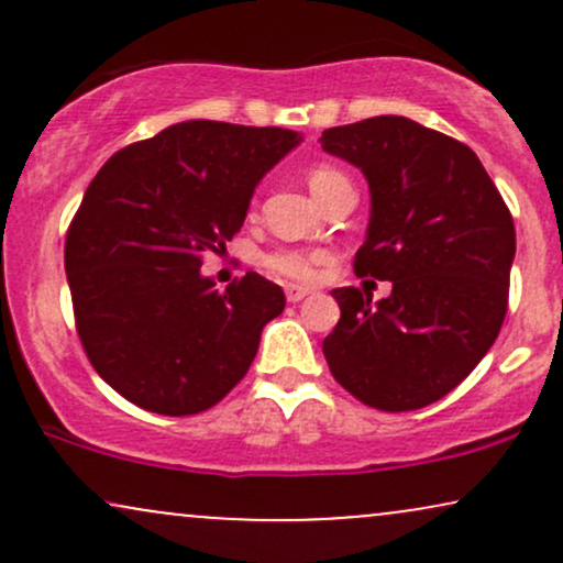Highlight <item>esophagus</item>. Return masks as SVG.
I'll list each match as a JSON object with an SVG mask.
<instances>
[{"mask_svg": "<svg viewBox=\"0 0 563 563\" xmlns=\"http://www.w3.org/2000/svg\"><path fill=\"white\" fill-rule=\"evenodd\" d=\"M309 294H312V290L303 288V286H294V283H290V286H286V299H288L290 303H296V301L307 299Z\"/></svg>", "mask_w": 563, "mask_h": 563, "instance_id": "esophagus-1", "label": "esophagus"}]
</instances>
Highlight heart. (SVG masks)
<instances>
[{
	"label": "heart",
	"instance_id": "b5f03b06",
	"mask_svg": "<svg viewBox=\"0 0 563 563\" xmlns=\"http://www.w3.org/2000/svg\"><path fill=\"white\" fill-rule=\"evenodd\" d=\"M307 185L309 190H312V196L318 198V203H322V200L331 196V192L339 190V187H346L352 183H349L346 174L335 169V166L318 164L309 169ZM322 262H325V254H320V251H299V249L275 251V254L267 260L269 269H275V273L286 277H294V280H314V275H318V267Z\"/></svg>",
	"mask_w": 563,
	"mask_h": 563
}]
</instances>
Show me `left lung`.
<instances>
[{
	"mask_svg": "<svg viewBox=\"0 0 563 563\" xmlns=\"http://www.w3.org/2000/svg\"><path fill=\"white\" fill-rule=\"evenodd\" d=\"M320 142L371 187L354 273L391 283L378 301L352 286L331 290L341 320L322 354L360 402L418 410L455 389L495 344L508 309L514 219L468 145L405 115L325 129Z\"/></svg>",
	"mask_w": 563,
	"mask_h": 563,
	"instance_id": "8db88e82",
	"label": "left lung"
}]
</instances>
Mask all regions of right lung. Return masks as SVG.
<instances>
[{
  "instance_id": "add662e5",
  "label": "right lung",
  "mask_w": 563,
  "mask_h": 563,
  "mask_svg": "<svg viewBox=\"0 0 563 563\" xmlns=\"http://www.w3.org/2000/svg\"><path fill=\"white\" fill-rule=\"evenodd\" d=\"M301 142L280 126L183 121L106 161L66 238L76 331L108 386L142 410H209L249 373L280 286L219 290L206 251L243 228L256 185Z\"/></svg>"
}]
</instances>
